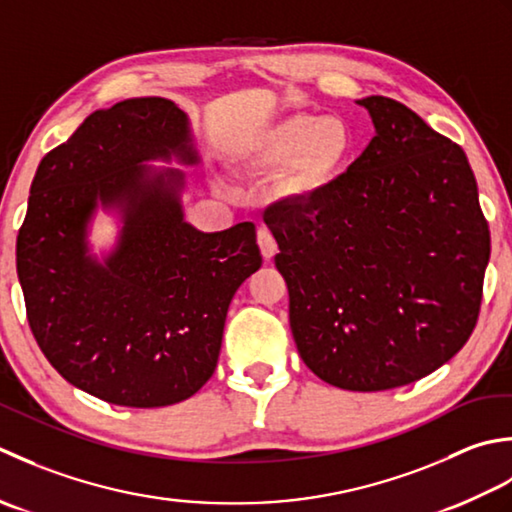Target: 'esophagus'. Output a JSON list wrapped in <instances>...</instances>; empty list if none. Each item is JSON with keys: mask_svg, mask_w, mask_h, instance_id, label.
<instances>
[{"mask_svg": "<svg viewBox=\"0 0 512 512\" xmlns=\"http://www.w3.org/2000/svg\"><path fill=\"white\" fill-rule=\"evenodd\" d=\"M256 241H258V247H260V254H263L265 260H271V258L276 256L278 243H276L274 234H271L267 227H260V229H258V232H256Z\"/></svg>", "mask_w": 512, "mask_h": 512, "instance_id": "esophagus-1", "label": "esophagus"}]
</instances>
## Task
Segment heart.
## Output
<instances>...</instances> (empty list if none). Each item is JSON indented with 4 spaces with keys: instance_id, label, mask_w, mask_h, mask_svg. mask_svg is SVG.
I'll list each match as a JSON object with an SVG mask.
<instances>
[{
    "instance_id": "b5f03b06",
    "label": "heart",
    "mask_w": 512,
    "mask_h": 512,
    "mask_svg": "<svg viewBox=\"0 0 512 512\" xmlns=\"http://www.w3.org/2000/svg\"><path fill=\"white\" fill-rule=\"evenodd\" d=\"M353 154V132L338 117L296 112L267 125L241 154L247 172H276L289 165V194L320 192L344 170Z\"/></svg>"
}]
</instances>
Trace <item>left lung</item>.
Here are the masks:
<instances>
[{"label": "left lung", "mask_w": 512, "mask_h": 512, "mask_svg": "<svg viewBox=\"0 0 512 512\" xmlns=\"http://www.w3.org/2000/svg\"><path fill=\"white\" fill-rule=\"evenodd\" d=\"M375 137L347 172L265 223L302 362L344 391L440 369L471 338L490 232L460 145L402 103L358 99Z\"/></svg>", "instance_id": "left-lung-1"}]
</instances>
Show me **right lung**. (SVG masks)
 I'll use <instances>...</instances> for the list:
<instances>
[{
	"label": "right lung",
	"instance_id": "1",
	"mask_svg": "<svg viewBox=\"0 0 512 512\" xmlns=\"http://www.w3.org/2000/svg\"><path fill=\"white\" fill-rule=\"evenodd\" d=\"M201 163L187 114L141 97L97 110L41 159L17 236L28 325L48 362L95 398L156 409L212 378L229 302L263 265L256 225L185 221V172ZM101 209L118 241L97 257Z\"/></svg>",
	"mask_w": 512,
	"mask_h": 512
}]
</instances>
